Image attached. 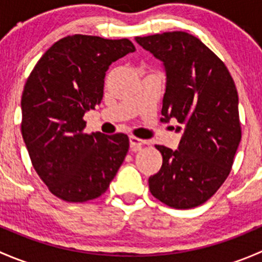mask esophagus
Segmentation results:
<instances>
[{"label":"esophagus","instance_id":"obj_1","mask_svg":"<svg viewBox=\"0 0 262 262\" xmlns=\"http://www.w3.org/2000/svg\"><path fill=\"white\" fill-rule=\"evenodd\" d=\"M146 143V141L141 138H137V137H129V144H130V148L133 150H139L142 148V146Z\"/></svg>","mask_w":262,"mask_h":262}]
</instances>
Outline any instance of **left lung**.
Wrapping results in <instances>:
<instances>
[{"mask_svg": "<svg viewBox=\"0 0 262 262\" xmlns=\"http://www.w3.org/2000/svg\"><path fill=\"white\" fill-rule=\"evenodd\" d=\"M136 41L165 66L162 120L175 118L184 128L179 149L156 146L162 166L148 180L149 191L171 208H195L228 178L241 142L236 84L226 64L191 34L170 31Z\"/></svg>", "mask_w": 262, "mask_h": 262, "instance_id": "8db88e82", "label": "left lung"}]
</instances>
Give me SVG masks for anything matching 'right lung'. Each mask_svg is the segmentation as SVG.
Here are the masks:
<instances>
[{"label": "right lung", "instance_id": "1", "mask_svg": "<svg viewBox=\"0 0 262 262\" xmlns=\"http://www.w3.org/2000/svg\"><path fill=\"white\" fill-rule=\"evenodd\" d=\"M136 50L129 39L66 36L38 60L21 96V134L49 191L68 203L104 194L129 149L126 134L83 129L84 113L104 95L109 66Z\"/></svg>", "mask_w": 262, "mask_h": 262}]
</instances>
